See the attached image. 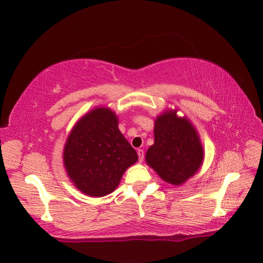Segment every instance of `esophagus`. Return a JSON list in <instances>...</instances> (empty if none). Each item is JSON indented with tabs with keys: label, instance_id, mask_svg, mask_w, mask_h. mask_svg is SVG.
<instances>
[{
	"label": "esophagus",
	"instance_id": "34e87169",
	"mask_svg": "<svg viewBox=\"0 0 263 263\" xmlns=\"http://www.w3.org/2000/svg\"><path fill=\"white\" fill-rule=\"evenodd\" d=\"M138 156H139V160L142 161L143 160V157H144V152L142 149H138Z\"/></svg>",
	"mask_w": 263,
	"mask_h": 263
}]
</instances>
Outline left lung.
I'll use <instances>...</instances> for the list:
<instances>
[{"label": "left lung", "mask_w": 263, "mask_h": 263, "mask_svg": "<svg viewBox=\"0 0 263 263\" xmlns=\"http://www.w3.org/2000/svg\"><path fill=\"white\" fill-rule=\"evenodd\" d=\"M155 143L147 150L146 161L167 183L181 185L193 176L203 160L198 132L186 117L166 110L155 121Z\"/></svg>", "instance_id": "obj_1"}]
</instances>
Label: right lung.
<instances>
[{
  "label": "right lung",
  "instance_id": "1",
  "mask_svg": "<svg viewBox=\"0 0 263 263\" xmlns=\"http://www.w3.org/2000/svg\"><path fill=\"white\" fill-rule=\"evenodd\" d=\"M138 155L119 130L113 110L97 107L77 122L63 152L64 167L78 190L104 197L120 184Z\"/></svg>",
  "mask_w": 263,
  "mask_h": 263
}]
</instances>
